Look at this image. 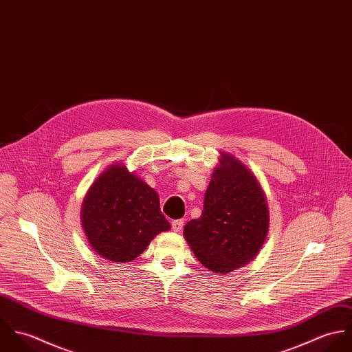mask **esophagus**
I'll list each match as a JSON object with an SVG mask.
<instances>
[{"label":"esophagus","instance_id":"esophagus-1","mask_svg":"<svg viewBox=\"0 0 352 352\" xmlns=\"http://www.w3.org/2000/svg\"><path fill=\"white\" fill-rule=\"evenodd\" d=\"M183 225H184V221H183V219L172 221V229H173V232H180V230L183 229Z\"/></svg>","mask_w":352,"mask_h":352}]
</instances>
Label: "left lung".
Wrapping results in <instances>:
<instances>
[{
    "label": "left lung",
    "mask_w": 352,
    "mask_h": 352,
    "mask_svg": "<svg viewBox=\"0 0 352 352\" xmlns=\"http://www.w3.org/2000/svg\"><path fill=\"white\" fill-rule=\"evenodd\" d=\"M265 194L234 155L221 151L204 194L201 215L184 226V237L201 264L228 274L254 258L268 233Z\"/></svg>",
    "instance_id": "8db88e82"
}]
</instances>
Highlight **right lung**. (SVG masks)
Returning a JSON list of instances; mask_svg holds the SVG:
<instances>
[{
    "label": "right lung",
    "mask_w": 352,
    "mask_h": 352,
    "mask_svg": "<svg viewBox=\"0 0 352 352\" xmlns=\"http://www.w3.org/2000/svg\"><path fill=\"white\" fill-rule=\"evenodd\" d=\"M81 222L94 251L115 263L137 258L158 233L170 229L157 192L123 162L108 166L91 186Z\"/></svg>",
    "instance_id": "right-lung-1"
}]
</instances>
